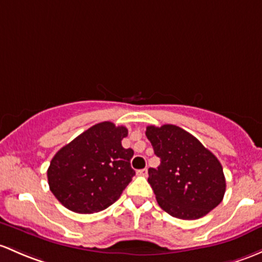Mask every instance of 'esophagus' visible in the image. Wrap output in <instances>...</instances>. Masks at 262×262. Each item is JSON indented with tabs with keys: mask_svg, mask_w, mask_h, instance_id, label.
Here are the masks:
<instances>
[{
	"mask_svg": "<svg viewBox=\"0 0 262 262\" xmlns=\"http://www.w3.org/2000/svg\"><path fill=\"white\" fill-rule=\"evenodd\" d=\"M137 174H138V176H143V177H145V176L148 174V169H147V168H144V169L137 170Z\"/></svg>",
	"mask_w": 262,
	"mask_h": 262,
	"instance_id": "1",
	"label": "esophagus"
}]
</instances>
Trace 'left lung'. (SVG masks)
Returning <instances> with one entry per match:
<instances>
[{"instance_id":"8db88e82","label":"left lung","mask_w":262,"mask_h":262,"mask_svg":"<svg viewBox=\"0 0 262 262\" xmlns=\"http://www.w3.org/2000/svg\"><path fill=\"white\" fill-rule=\"evenodd\" d=\"M158 168L148 169L157 202L170 216L197 220L221 203L226 180L221 163L196 137L172 124L147 126Z\"/></svg>"}]
</instances>
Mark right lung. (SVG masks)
<instances>
[{"instance_id":"1","label":"right lung","mask_w":262,"mask_h":262,"mask_svg":"<svg viewBox=\"0 0 262 262\" xmlns=\"http://www.w3.org/2000/svg\"><path fill=\"white\" fill-rule=\"evenodd\" d=\"M125 126L112 122L93 125L51 159L50 191L62 206L76 213H95L115 202L133 176L132 148H123Z\"/></svg>"}]
</instances>
